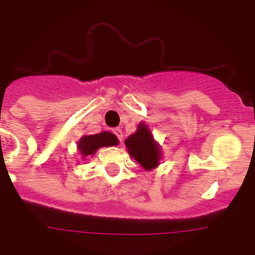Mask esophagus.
Masks as SVG:
<instances>
[{"label":"esophagus","mask_w":255,"mask_h":255,"mask_svg":"<svg viewBox=\"0 0 255 255\" xmlns=\"http://www.w3.org/2000/svg\"><path fill=\"white\" fill-rule=\"evenodd\" d=\"M114 133L117 134V137L119 138V141H123V132H122V129H119V128H117V129H114Z\"/></svg>","instance_id":"1"}]
</instances>
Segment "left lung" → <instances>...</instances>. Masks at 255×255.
<instances>
[{
  "label": "left lung",
  "instance_id": "obj_1",
  "mask_svg": "<svg viewBox=\"0 0 255 255\" xmlns=\"http://www.w3.org/2000/svg\"><path fill=\"white\" fill-rule=\"evenodd\" d=\"M124 144L127 146L128 153L144 170H153L159 164L160 146L154 141L150 129L145 123L138 124L137 129L133 134L126 138Z\"/></svg>",
  "mask_w": 255,
  "mask_h": 255
}]
</instances>
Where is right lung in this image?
<instances>
[{
	"instance_id": "1",
	"label": "right lung",
	"mask_w": 255,
	"mask_h": 255,
	"mask_svg": "<svg viewBox=\"0 0 255 255\" xmlns=\"http://www.w3.org/2000/svg\"><path fill=\"white\" fill-rule=\"evenodd\" d=\"M118 138L115 134L105 131L96 134H89V136H83L78 142V149L83 158L93 155L97 151V149L104 146H115L118 145Z\"/></svg>"
}]
</instances>
